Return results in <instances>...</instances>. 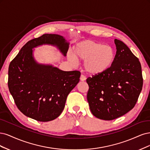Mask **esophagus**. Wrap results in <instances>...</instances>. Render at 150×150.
<instances>
[{
  "label": "esophagus",
  "mask_w": 150,
  "mask_h": 150,
  "mask_svg": "<svg viewBox=\"0 0 150 150\" xmlns=\"http://www.w3.org/2000/svg\"><path fill=\"white\" fill-rule=\"evenodd\" d=\"M80 79L81 81H85L86 80V77L83 75H81Z\"/></svg>",
  "instance_id": "34e87169"
}]
</instances>
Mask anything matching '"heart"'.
Listing matches in <instances>:
<instances>
[{"instance_id": "obj_1", "label": "heart", "mask_w": 150, "mask_h": 150, "mask_svg": "<svg viewBox=\"0 0 150 150\" xmlns=\"http://www.w3.org/2000/svg\"><path fill=\"white\" fill-rule=\"evenodd\" d=\"M113 48L91 40H85L74 47V54L69 55L72 64H76L77 60H84L85 71L90 75H99L109 69L115 59Z\"/></svg>"}]
</instances>
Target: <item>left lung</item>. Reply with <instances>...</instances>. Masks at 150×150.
<instances>
[{
    "label": "left lung",
    "instance_id": "8db88e82",
    "mask_svg": "<svg viewBox=\"0 0 150 150\" xmlns=\"http://www.w3.org/2000/svg\"><path fill=\"white\" fill-rule=\"evenodd\" d=\"M114 42L117 52L109 69L86 79L91 112L104 120L117 118L133 109L143 87L138 59L122 41Z\"/></svg>",
    "mask_w": 150,
    "mask_h": 150
}]
</instances>
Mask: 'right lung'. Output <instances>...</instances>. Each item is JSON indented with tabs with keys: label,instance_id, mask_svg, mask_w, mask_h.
Returning a JSON list of instances; mask_svg holds the SVG:
<instances>
[{
	"label": "right lung",
	"instance_id": "obj_1",
	"mask_svg": "<svg viewBox=\"0 0 150 150\" xmlns=\"http://www.w3.org/2000/svg\"><path fill=\"white\" fill-rule=\"evenodd\" d=\"M43 44L56 46L64 56L69 47L64 37L57 34L46 33L28 41L9 65L8 86L23 115L45 122L61 114L67 96L79 82L80 72L38 64L32 49Z\"/></svg>",
	"mask_w": 150,
	"mask_h": 150
}]
</instances>
